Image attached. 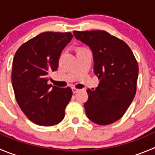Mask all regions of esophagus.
<instances>
[{
    "mask_svg": "<svg viewBox=\"0 0 155 155\" xmlns=\"http://www.w3.org/2000/svg\"><path fill=\"white\" fill-rule=\"evenodd\" d=\"M71 89H72V92H73L74 94H75V93H77L78 91H79V89H78V88L76 87H74L71 88Z\"/></svg>",
    "mask_w": 155,
    "mask_h": 155,
    "instance_id": "esophagus-1",
    "label": "esophagus"
}]
</instances>
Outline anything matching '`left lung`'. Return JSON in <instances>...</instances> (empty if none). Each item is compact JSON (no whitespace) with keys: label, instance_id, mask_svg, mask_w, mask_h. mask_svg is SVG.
<instances>
[{"label":"left lung","instance_id":"left-lung-1","mask_svg":"<svg viewBox=\"0 0 155 155\" xmlns=\"http://www.w3.org/2000/svg\"><path fill=\"white\" fill-rule=\"evenodd\" d=\"M78 40L90 47L94 71L100 79L96 89L87 90V116L98 125H109L126 113L136 93L138 66L129 45L106 31H74Z\"/></svg>","mask_w":155,"mask_h":155}]
</instances>
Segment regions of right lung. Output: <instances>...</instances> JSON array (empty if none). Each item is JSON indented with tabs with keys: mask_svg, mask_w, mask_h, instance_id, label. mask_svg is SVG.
Listing matches in <instances>:
<instances>
[{
	"mask_svg": "<svg viewBox=\"0 0 155 155\" xmlns=\"http://www.w3.org/2000/svg\"><path fill=\"white\" fill-rule=\"evenodd\" d=\"M72 38L69 32H42L23 43L14 55L11 77L16 101L35 124L51 126L64 119L72 91L48 84V75L58 69L61 51Z\"/></svg>",
	"mask_w": 155,
	"mask_h": 155,
	"instance_id": "add662e5",
	"label": "right lung"
}]
</instances>
